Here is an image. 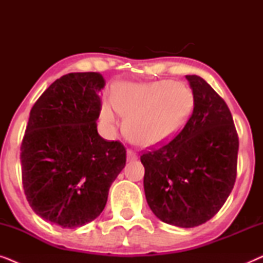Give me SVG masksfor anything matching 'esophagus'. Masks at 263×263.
<instances>
[{"instance_id": "obj_1", "label": "esophagus", "mask_w": 263, "mask_h": 263, "mask_svg": "<svg viewBox=\"0 0 263 263\" xmlns=\"http://www.w3.org/2000/svg\"><path fill=\"white\" fill-rule=\"evenodd\" d=\"M127 156H128V161H135L136 159H138V154H136V152H134L133 149L128 151Z\"/></svg>"}]
</instances>
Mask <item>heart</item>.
Wrapping results in <instances>:
<instances>
[{
	"label": "heart",
	"mask_w": 263,
	"mask_h": 263,
	"mask_svg": "<svg viewBox=\"0 0 263 263\" xmlns=\"http://www.w3.org/2000/svg\"><path fill=\"white\" fill-rule=\"evenodd\" d=\"M193 93L184 85L164 80L151 84H120L102 104L104 123L114 125L127 116L125 133L139 145H158L170 139L189 116Z\"/></svg>",
	"instance_id": "heart-1"
}]
</instances>
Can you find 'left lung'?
<instances>
[{
  "label": "left lung",
  "instance_id": "8db88e82",
  "mask_svg": "<svg viewBox=\"0 0 263 263\" xmlns=\"http://www.w3.org/2000/svg\"><path fill=\"white\" fill-rule=\"evenodd\" d=\"M194 109L182 130L140 157L147 203L166 224L195 228L218 213L237 176L238 134L225 100L197 75H186Z\"/></svg>",
  "mask_w": 263,
  "mask_h": 263
}]
</instances>
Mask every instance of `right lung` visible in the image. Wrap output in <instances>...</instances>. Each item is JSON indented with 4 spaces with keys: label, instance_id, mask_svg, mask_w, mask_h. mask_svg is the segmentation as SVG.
<instances>
[{
    "label": "right lung",
    "instance_id": "right-lung-1",
    "mask_svg": "<svg viewBox=\"0 0 263 263\" xmlns=\"http://www.w3.org/2000/svg\"><path fill=\"white\" fill-rule=\"evenodd\" d=\"M105 86L97 71L69 73L32 106L21 142V177L35 214L64 229L91 222L127 161L123 143L97 130Z\"/></svg>",
    "mask_w": 263,
    "mask_h": 263
}]
</instances>
